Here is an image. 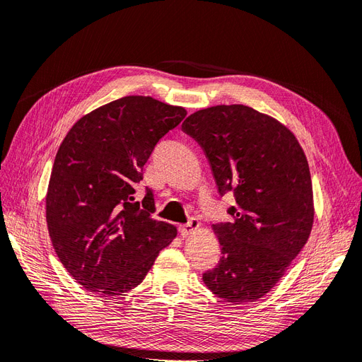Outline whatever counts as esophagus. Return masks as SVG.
<instances>
[{"label":"esophagus","instance_id":"1","mask_svg":"<svg viewBox=\"0 0 362 362\" xmlns=\"http://www.w3.org/2000/svg\"><path fill=\"white\" fill-rule=\"evenodd\" d=\"M199 227H200V223H199L196 218H190V220H189V223H187V224H182V226L180 227L181 236H182V238H187L189 235L194 233V231H196Z\"/></svg>","mask_w":362,"mask_h":362}]
</instances>
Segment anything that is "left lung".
Instances as JSON below:
<instances>
[{
  "instance_id": "obj_1",
  "label": "left lung",
  "mask_w": 362,
  "mask_h": 362,
  "mask_svg": "<svg viewBox=\"0 0 362 362\" xmlns=\"http://www.w3.org/2000/svg\"><path fill=\"white\" fill-rule=\"evenodd\" d=\"M211 165L220 194L235 193L228 223L214 224L221 258L204 284L226 301L266 296L305 247L313 226L309 163L294 134L247 105L199 110L182 123Z\"/></svg>"
}]
</instances>
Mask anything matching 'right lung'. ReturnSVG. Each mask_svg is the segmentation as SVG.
Wrapping results in <instances>:
<instances>
[{"mask_svg": "<svg viewBox=\"0 0 362 362\" xmlns=\"http://www.w3.org/2000/svg\"><path fill=\"white\" fill-rule=\"evenodd\" d=\"M187 115L151 96H124L69 129L46 196L53 248L84 290L122 296L139 285L177 227L151 218L154 199L134 202L156 144Z\"/></svg>", "mask_w": 362, "mask_h": 362, "instance_id": "obj_1", "label": "right lung"}]
</instances>
